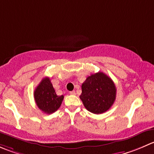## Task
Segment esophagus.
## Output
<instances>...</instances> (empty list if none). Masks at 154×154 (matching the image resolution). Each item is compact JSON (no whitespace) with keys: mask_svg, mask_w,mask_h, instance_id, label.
Here are the masks:
<instances>
[{"mask_svg":"<svg viewBox=\"0 0 154 154\" xmlns=\"http://www.w3.org/2000/svg\"><path fill=\"white\" fill-rule=\"evenodd\" d=\"M70 94H71V95H75L76 92L75 91H71V92H70Z\"/></svg>","mask_w":154,"mask_h":154,"instance_id":"34e87169","label":"esophagus"}]
</instances>
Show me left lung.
<instances>
[{"instance_id":"obj_1","label":"left lung","mask_w":154,"mask_h":154,"mask_svg":"<svg viewBox=\"0 0 154 154\" xmlns=\"http://www.w3.org/2000/svg\"><path fill=\"white\" fill-rule=\"evenodd\" d=\"M80 98L86 110L99 114L107 111L116 99V86L113 80L103 72L88 77L82 84Z\"/></svg>"}]
</instances>
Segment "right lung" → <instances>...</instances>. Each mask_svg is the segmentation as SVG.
<instances>
[{"label":"right lung","instance_id":"add662e5","mask_svg":"<svg viewBox=\"0 0 154 154\" xmlns=\"http://www.w3.org/2000/svg\"><path fill=\"white\" fill-rule=\"evenodd\" d=\"M35 102L40 110L46 113L56 111L62 104L64 95H57L49 77H44L34 92Z\"/></svg>","mask_w":154,"mask_h":154}]
</instances>
